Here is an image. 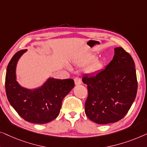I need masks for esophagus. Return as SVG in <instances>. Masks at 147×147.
Here are the masks:
<instances>
[{
	"mask_svg": "<svg viewBox=\"0 0 147 147\" xmlns=\"http://www.w3.org/2000/svg\"><path fill=\"white\" fill-rule=\"evenodd\" d=\"M74 83H75L76 85H78V84H81V78H80V77H75L74 78Z\"/></svg>",
	"mask_w": 147,
	"mask_h": 147,
	"instance_id": "obj_1",
	"label": "esophagus"
}]
</instances>
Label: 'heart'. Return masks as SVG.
<instances>
[{
  "label": "heart",
  "mask_w": 147,
  "mask_h": 147,
  "mask_svg": "<svg viewBox=\"0 0 147 147\" xmlns=\"http://www.w3.org/2000/svg\"><path fill=\"white\" fill-rule=\"evenodd\" d=\"M96 59V57H95V56H93V55L90 56V57H87L86 59H84L83 61L80 62V63H78V65L80 66V67H84L92 62V63L90 64V65L88 66V67L87 68V72L91 74L95 73H96V72H98V71H100L101 68H102V64H101L100 61H94ZM93 61H94V62H93Z\"/></svg>",
  "instance_id": "heart-1"
}]
</instances>
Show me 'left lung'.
Masks as SVG:
<instances>
[{"label":"left lung","mask_w":147,"mask_h":147,"mask_svg":"<svg viewBox=\"0 0 147 147\" xmlns=\"http://www.w3.org/2000/svg\"><path fill=\"white\" fill-rule=\"evenodd\" d=\"M135 62L122 47L115 49L112 61L94 76L84 75L88 96L84 105L87 117L97 124L115 123L127 114L137 92Z\"/></svg>","instance_id":"8db88e82"}]
</instances>
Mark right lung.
<instances>
[{
	"label": "right lung",
	"instance_id": "right-lung-1",
	"mask_svg": "<svg viewBox=\"0 0 147 147\" xmlns=\"http://www.w3.org/2000/svg\"><path fill=\"white\" fill-rule=\"evenodd\" d=\"M26 49L16 53L9 62L5 78L8 100L18 115L27 122L45 124L55 119L60 113L62 101L74 86V80L50 78L34 90L26 89L16 80L15 69L18 59Z\"/></svg>",
	"mask_w": 147,
	"mask_h": 147
}]
</instances>
